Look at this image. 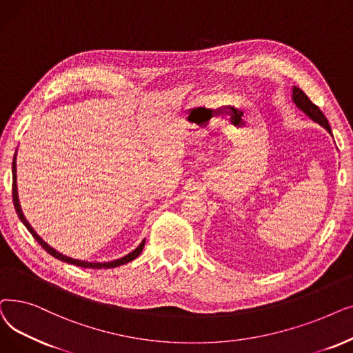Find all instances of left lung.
<instances>
[{"mask_svg":"<svg viewBox=\"0 0 353 353\" xmlns=\"http://www.w3.org/2000/svg\"><path fill=\"white\" fill-rule=\"evenodd\" d=\"M292 99H293L294 105H296L301 112H305V114H307L313 122H317L319 125L323 126V128L330 133V135H332V129H330V126H329V122H327V119L325 117V114L322 113V110L319 109L314 103H312V100L306 96V93H305L303 90L296 88V86H293V96H292Z\"/></svg>","mask_w":353,"mask_h":353,"instance_id":"left-lung-1","label":"left lung"}]
</instances>
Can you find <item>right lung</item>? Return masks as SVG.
I'll return each instance as SVG.
<instances>
[{
  "label": "right lung",
  "instance_id": "add662e5",
  "mask_svg": "<svg viewBox=\"0 0 353 353\" xmlns=\"http://www.w3.org/2000/svg\"><path fill=\"white\" fill-rule=\"evenodd\" d=\"M12 201H14L15 211H17V214H19V218L21 220V223L27 227V230L31 232V236L37 240V243L47 251L48 254H52L57 260L65 261V263H69V264L85 267V268H113V267H119L122 264H126V263L132 261L133 259H137L142 253V250H143L145 240H142V243L135 250H133L132 253H129V254H126V256H123L121 259L113 260V261H105V263H92V261H83V260H76V259H72V257H67V256L59 253V251H56L53 247H50L46 241H43V239L39 236V234L34 230H32V227L26 220V216L23 214V210H21V205H20V199H19V191H17V150H15L14 159H12Z\"/></svg>",
  "mask_w": 353,
  "mask_h": 353
}]
</instances>
